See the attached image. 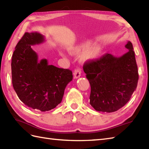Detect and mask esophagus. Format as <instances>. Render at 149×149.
<instances>
[{"instance_id": "34e87169", "label": "esophagus", "mask_w": 149, "mask_h": 149, "mask_svg": "<svg viewBox=\"0 0 149 149\" xmlns=\"http://www.w3.org/2000/svg\"><path fill=\"white\" fill-rule=\"evenodd\" d=\"M81 74V70L80 68L75 69L74 72V75L75 79H78L79 77H80Z\"/></svg>"}]
</instances>
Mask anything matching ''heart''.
<instances>
[{"label":"heart","instance_id":"b5f03b06","mask_svg":"<svg viewBox=\"0 0 149 149\" xmlns=\"http://www.w3.org/2000/svg\"><path fill=\"white\" fill-rule=\"evenodd\" d=\"M91 44V42H83L72 47L70 49V52L72 54H79L82 52L81 55V58L84 61L96 60L102 53V47L98 44L90 46Z\"/></svg>","mask_w":149,"mask_h":149}]
</instances>
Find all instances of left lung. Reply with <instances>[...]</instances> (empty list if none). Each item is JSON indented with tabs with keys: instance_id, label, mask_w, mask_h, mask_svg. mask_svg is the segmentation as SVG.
<instances>
[{
	"instance_id": "left-lung-1",
	"label": "left lung",
	"mask_w": 149,
	"mask_h": 149,
	"mask_svg": "<svg viewBox=\"0 0 149 149\" xmlns=\"http://www.w3.org/2000/svg\"><path fill=\"white\" fill-rule=\"evenodd\" d=\"M119 57L106 54L86 62L83 70L91 86L89 103L96 111L113 112L126 105L138 84V72L132 43Z\"/></svg>"
}]
</instances>
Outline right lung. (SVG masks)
I'll use <instances>...</instances> for the list:
<instances>
[{
  "label": "right lung",
  "instance_id": "obj_1",
  "mask_svg": "<svg viewBox=\"0 0 149 149\" xmlns=\"http://www.w3.org/2000/svg\"><path fill=\"white\" fill-rule=\"evenodd\" d=\"M44 36L26 32L17 44L11 61L12 83L24 104L42 112L53 109L61 102L65 89L72 81V72L38 60L31 46L43 43Z\"/></svg>",
  "mask_w": 149,
  "mask_h": 149
}]
</instances>
